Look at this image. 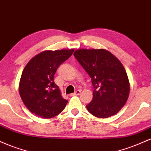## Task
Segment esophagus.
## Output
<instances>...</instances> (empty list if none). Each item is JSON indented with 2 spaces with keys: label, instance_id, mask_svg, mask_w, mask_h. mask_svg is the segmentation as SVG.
I'll list each match as a JSON object with an SVG mask.
<instances>
[{
  "label": "esophagus",
  "instance_id": "obj_1",
  "mask_svg": "<svg viewBox=\"0 0 151 151\" xmlns=\"http://www.w3.org/2000/svg\"><path fill=\"white\" fill-rule=\"evenodd\" d=\"M81 93V91L80 90H77V91H75V92L73 93H71V96H77V95H79Z\"/></svg>",
  "mask_w": 151,
  "mask_h": 151
}]
</instances>
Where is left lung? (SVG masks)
Segmentation results:
<instances>
[{"instance_id":"obj_1","label":"left lung","mask_w":151,"mask_h":151,"mask_svg":"<svg viewBox=\"0 0 151 151\" xmlns=\"http://www.w3.org/2000/svg\"><path fill=\"white\" fill-rule=\"evenodd\" d=\"M74 56L91 77L93 99L86 109L98 118L117 114L127 101L130 84L124 66L104 49L77 50Z\"/></svg>"}]
</instances>
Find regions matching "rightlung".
<instances>
[{
	"label": "right lung",
	"mask_w": 151,
	"mask_h": 151,
	"mask_svg": "<svg viewBox=\"0 0 151 151\" xmlns=\"http://www.w3.org/2000/svg\"><path fill=\"white\" fill-rule=\"evenodd\" d=\"M74 50H47L35 55L24 68L19 93L25 106L37 116L50 119L61 113L67 101L62 96L54 76Z\"/></svg>",
	"instance_id": "obj_1"
}]
</instances>
